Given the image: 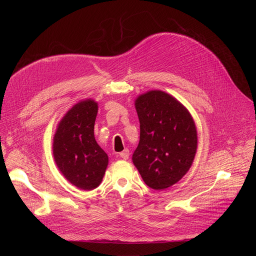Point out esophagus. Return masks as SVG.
<instances>
[{
    "label": "esophagus",
    "mask_w": 256,
    "mask_h": 256,
    "mask_svg": "<svg viewBox=\"0 0 256 256\" xmlns=\"http://www.w3.org/2000/svg\"><path fill=\"white\" fill-rule=\"evenodd\" d=\"M119 156H120V158H122L124 160H128V156H130V150H124V152H121L119 154Z\"/></svg>",
    "instance_id": "34e87169"
}]
</instances>
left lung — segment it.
Segmentation results:
<instances>
[{
  "label": "left lung",
  "mask_w": 256,
  "mask_h": 256,
  "mask_svg": "<svg viewBox=\"0 0 256 256\" xmlns=\"http://www.w3.org/2000/svg\"><path fill=\"white\" fill-rule=\"evenodd\" d=\"M140 141L132 163L144 182L164 190L180 182L197 152V130L186 108L162 90L147 91L135 100Z\"/></svg>",
  "instance_id": "8db88e82"
}]
</instances>
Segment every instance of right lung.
Returning a JSON list of instances; mask_svg holds the SVG:
<instances>
[{"label": "right lung", "instance_id": "obj_1", "mask_svg": "<svg viewBox=\"0 0 256 256\" xmlns=\"http://www.w3.org/2000/svg\"><path fill=\"white\" fill-rule=\"evenodd\" d=\"M98 111L94 100H80L62 117L52 139L58 169L70 184L85 191L100 184L109 163L108 154L94 138Z\"/></svg>", "mask_w": 256, "mask_h": 256}]
</instances>
